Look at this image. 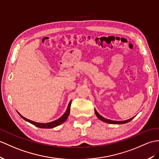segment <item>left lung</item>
I'll list each match as a JSON object with an SVG mask.
<instances>
[{
    "instance_id": "obj_1",
    "label": "left lung",
    "mask_w": 159,
    "mask_h": 159,
    "mask_svg": "<svg viewBox=\"0 0 159 159\" xmlns=\"http://www.w3.org/2000/svg\"><path fill=\"white\" fill-rule=\"evenodd\" d=\"M95 114H96V116H98V118L99 120H101L104 121V122H106V123H110V124H124V123H128V122L131 121L135 117L134 116V117L131 118V119H130L123 120V121H115V120H108L107 119H105V118L102 116L100 114H98V112L96 111V110H95Z\"/></svg>"
}]
</instances>
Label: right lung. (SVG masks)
Here are the masks:
<instances>
[{"label": "right lung", "mask_w": 159, "mask_h": 159, "mask_svg": "<svg viewBox=\"0 0 159 159\" xmlns=\"http://www.w3.org/2000/svg\"><path fill=\"white\" fill-rule=\"evenodd\" d=\"M70 105H71V101L70 102L69 104H68V108L67 110H66V112L63 114V116H61L60 119L55 120V121H53V122H51V123H36V122H34L32 120H28L27 119H25V118H24V116H22L21 115V117L22 118V119H24L25 120H26L28 122H29V123H30L31 124L35 125V126H36L37 127H39V128H43V129H50V128H53V127H55L58 126V125H60V124L63 123L64 122L66 121V120L68 119V117L69 116V114H70Z\"/></svg>", "instance_id": "obj_1"}]
</instances>
